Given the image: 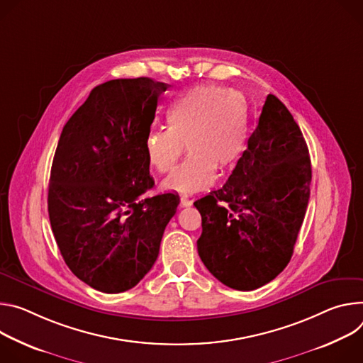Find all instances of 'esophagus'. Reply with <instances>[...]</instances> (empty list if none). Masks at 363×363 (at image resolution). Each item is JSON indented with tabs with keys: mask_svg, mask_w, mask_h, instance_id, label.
Segmentation results:
<instances>
[{
	"mask_svg": "<svg viewBox=\"0 0 363 363\" xmlns=\"http://www.w3.org/2000/svg\"><path fill=\"white\" fill-rule=\"evenodd\" d=\"M191 203H193V200L189 199V196H182V197H180V205H182L183 208L191 206Z\"/></svg>",
	"mask_w": 363,
	"mask_h": 363,
	"instance_id": "1",
	"label": "esophagus"
}]
</instances>
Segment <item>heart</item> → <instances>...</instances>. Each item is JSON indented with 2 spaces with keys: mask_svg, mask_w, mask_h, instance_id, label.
Returning a JSON list of instances; mask_svg holds the SVG:
<instances>
[{
  "mask_svg": "<svg viewBox=\"0 0 363 363\" xmlns=\"http://www.w3.org/2000/svg\"><path fill=\"white\" fill-rule=\"evenodd\" d=\"M167 130H154L144 141L148 164L167 173L183 151L189 154L161 184L190 194L211 186L218 167L230 170L247 147L245 104L232 89L199 85L176 98L166 111Z\"/></svg>",
  "mask_w": 363,
  "mask_h": 363,
  "instance_id": "obj_1",
  "label": "heart"
}]
</instances>
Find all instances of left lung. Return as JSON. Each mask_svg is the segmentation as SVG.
Segmentation results:
<instances>
[{"label":"left lung","mask_w":363,"mask_h":363,"mask_svg":"<svg viewBox=\"0 0 363 363\" xmlns=\"http://www.w3.org/2000/svg\"><path fill=\"white\" fill-rule=\"evenodd\" d=\"M311 163L290 111L268 95L248 148L222 189L194 202L197 252L222 284L251 291L291 259L310 199Z\"/></svg>","instance_id":"obj_1"}]
</instances>
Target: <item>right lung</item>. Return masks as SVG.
I'll return each mask as SVG.
<instances>
[{
	"label": "right lung",
	"instance_id": "1",
	"mask_svg": "<svg viewBox=\"0 0 363 363\" xmlns=\"http://www.w3.org/2000/svg\"><path fill=\"white\" fill-rule=\"evenodd\" d=\"M167 84L113 79L92 89L55 152L49 218L70 271L102 293L135 287L154 265L180 199L152 189L145 137Z\"/></svg>",
	"mask_w": 363,
	"mask_h": 363
}]
</instances>
